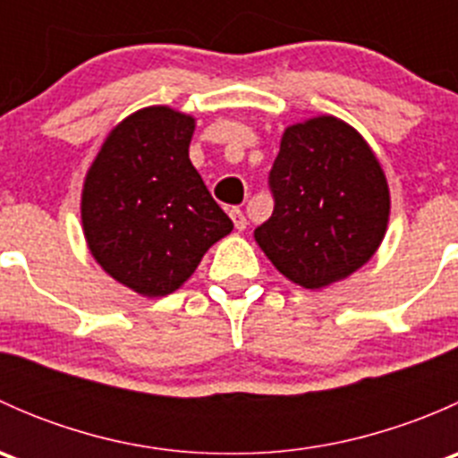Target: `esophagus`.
<instances>
[{
	"instance_id": "esophagus-1",
	"label": "esophagus",
	"mask_w": 458,
	"mask_h": 458,
	"mask_svg": "<svg viewBox=\"0 0 458 458\" xmlns=\"http://www.w3.org/2000/svg\"><path fill=\"white\" fill-rule=\"evenodd\" d=\"M230 219H233L234 228H237L239 233H242V230H246L248 221H246V216H243L242 208H230Z\"/></svg>"
}]
</instances>
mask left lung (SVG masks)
I'll return each mask as SVG.
<instances>
[{"instance_id": "left-lung-1", "label": "left lung", "mask_w": 458, "mask_h": 458, "mask_svg": "<svg viewBox=\"0 0 458 458\" xmlns=\"http://www.w3.org/2000/svg\"><path fill=\"white\" fill-rule=\"evenodd\" d=\"M267 183L275 210L255 242L293 284L326 288L381 246L390 188L372 148L341 119L321 114L285 128Z\"/></svg>"}]
</instances>
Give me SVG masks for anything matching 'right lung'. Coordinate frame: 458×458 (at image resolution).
I'll return each instance as SVG.
<instances>
[{"instance_id":"right-lung-1","label":"right lung","mask_w":458,"mask_h":458,"mask_svg":"<svg viewBox=\"0 0 458 458\" xmlns=\"http://www.w3.org/2000/svg\"><path fill=\"white\" fill-rule=\"evenodd\" d=\"M195 119L148 106L110 131L88 168L81 224L95 261L143 297L182 288L233 233L188 157Z\"/></svg>"}]
</instances>
